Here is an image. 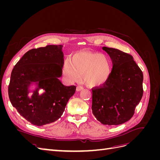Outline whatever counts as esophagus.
<instances>
[{
	"label": "esophagus",
	"instance_id": "34e87169",
	"mask_svg": "<svg viewBox=\"0 0 160 160\" xmlns=\"http://www.w3.org/2000/svg\"><path fill=\"white\" fill-rule=\"evenodd\" d=\"M76 89H77V91H80L82 89H83V87H81V86H77Z\"/></svg>",
	"mask_w": 160,
	"mask_h": 160
}]
</instances>
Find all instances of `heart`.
Wrapping results in <instances>:
<instances>
[{
  "instance_id": "1",
  "label": "heart",
  "mask_w": 160,
  "mask_h": 160,
  "mask_svg": "<svg viewBox=\"0 0 160 160\" xmlns=\"http://www.w3.org/2000/svg\"><path fill=\"white\" fill-rule=\"evenodd\" d=\"M112 72V62L106 55L91 51L77 52L71 59H67L62 74L69 82L79 81L81 75L84 83L91 87L102 85L108 81Z\"/></svg>"
}]
</instances>
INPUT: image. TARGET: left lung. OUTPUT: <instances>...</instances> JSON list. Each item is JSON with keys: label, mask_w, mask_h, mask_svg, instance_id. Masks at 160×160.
<instances>
[{"label": "left lung", "mask_w": 160, "mask_h": 160, "mask_svg": "<svg viewBox=\"0 0 160 160\" xmlns=\"http://www.w3.org/2000/svg\"><path fill=\"white\" fill-rule=\"evenodd\" d=\"M113 62L108 81L92 89V111L104 125H116L133 117L143 96V75L133 57L117 49L103 47Z\"/></svg>", "instance_id": "left-lung-1"}]
</instances>
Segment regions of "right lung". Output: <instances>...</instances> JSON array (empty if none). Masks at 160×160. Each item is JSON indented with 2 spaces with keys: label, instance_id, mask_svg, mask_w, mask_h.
Masks as SVG:
<instances>
[{
  "label": "right lung",
  "instance_id": "add662e5",
  "mask_svg": "<svg viewBox=\"0 0 160 160\" xmlns=\"http://www.w3.org/2000/svg\"><path fill=\"white\" fill-rule=\"evenodd\" d=\"M62 45H47L27 51L13 68L8 96L14 108L31 123L37 126L59 119L67 102L75 93V85L65 86L59 79L64 64ZM38 88L29 97V87ZM40 88L44 90L39 95Z\"/></svg>",
  "mask_w": 160,
  "mask_h": 160
}]
</instances>
